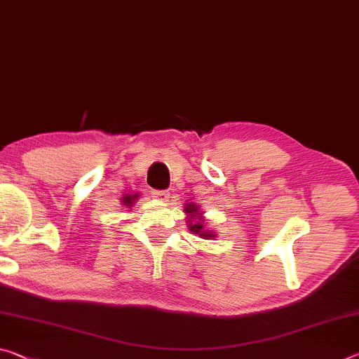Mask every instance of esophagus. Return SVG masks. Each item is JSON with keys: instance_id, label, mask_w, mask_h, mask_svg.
<instances>
[{"instance_id": "obj_1", "label": "esophagus", "mask_w": 359, "mask_h": 359, "mask_svg": "<svg viewBox=\"0 0 359 359\" xmlns=\"http://www.w3.org/2000/svg\"><path fill=\"white\" fill-rule=\"evenodd\" d=\"M153 196H155L156 200H159V201H168L169 193L166 190H155V191H153Z\"/></svg>"}]
</instances>
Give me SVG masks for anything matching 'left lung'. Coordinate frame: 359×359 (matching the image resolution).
Masks as SVG:
<instances>
[{"label":"left lung","mask_w":359,"mask_h":359,"mask_svg":"<svg viewBox=\"0 0 359 359\" xmlns=\"http://www.w3.org/2000/svg\"><path fill=\"white\" fill-rule=\"evenodd\" d=\"M185 212L189 214V229L195 233V235H200L201 238H206V240H210V238H214V231H209V230H204L203 226V215L200 210H198L196 204H187L185 206Z\"/></svg>","instance_id":"8db88e82"}]
</instances>
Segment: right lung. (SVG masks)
<instances>
[{"label":"right lung","mask_w":359,"mask_h":359,"mask_svg":"<svg viewBox=\"0 0 359 359\" xmlns=\"http://www.w3.org/2000/svg\"><path fill=\"white\" fill-rule=\"evenodd\" d=\"M137 198H139L137 193H135V195H126V196L123 198V204H124V206L130 208L135 203V200H137Z\"/></svg>","instance_id":"add662e5"}]
</instances>
